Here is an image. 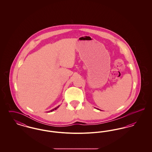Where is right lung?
<instances>
[{
	"label": "right lung",
	"instance_id": "add662e5",
	"mask_svg": "<svg viewBox=\"0 0 152 152\" xmlns=\"http://www.w3.org/2000/svg\"><path fill=\"white\" fill-rule=\"evenodd\" d=\"M59 107H60V105H58V106L57 107H56V108H55L53 109H52V110H51L50 111H49V112H53V111L54 110H56V109H58V108Z\"/></svg>",
	"mask_w": 152,
	"mask_h": 152
}]
</instances>
